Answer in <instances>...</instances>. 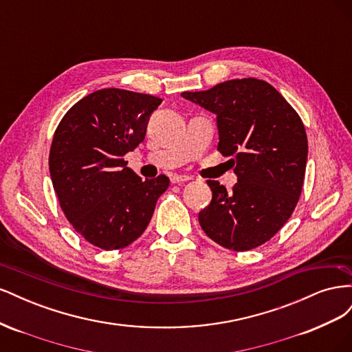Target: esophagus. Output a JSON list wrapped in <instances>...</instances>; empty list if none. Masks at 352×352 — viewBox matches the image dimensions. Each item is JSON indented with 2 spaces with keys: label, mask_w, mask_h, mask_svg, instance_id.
I'll return each mask as SVG.
<instances>
[{
  "label": "esophagus",
  "mask_w": 352,
  "mask_h": 352,
  "mask_svg": "<svg viewBox=\"0 0 352 352\" xmlns=\"http://www.w3.org/2000/svg\"><path fill=\"white\" fill-rule=\"evenodd\" d=\"M170 180H172V184H184V182H188V180H190L189 176H182V175H173L172 177H170Z\"/></svg>",
  "instance_id": "1"
}]
</instances>
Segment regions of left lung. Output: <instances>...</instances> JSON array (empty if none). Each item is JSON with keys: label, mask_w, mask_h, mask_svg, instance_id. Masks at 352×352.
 <instances>
[{"label": "left lung", "mask_w": 352, "mask_h": 352, "mask_svg": "<svg viewBox=\"0 0 352 352\" xmlns=\"http://www.w3.org/2000/svg\"><path fill=\"white\" fill-rule=\"evenodd\" d=\"M180 95L217 116V151L232 157L238 176L230 192L207 180L212 198L198 214L202 230L228 250L260 247L282 229L301 195L308 154L301 117L255 78Z\"/></svg>", "instance_id": "left-lung-1"}]
</instances>
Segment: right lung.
<instances>
[{
  "mask_svg": "<svg viewBox=\"0 0 352 352\" xmlns=\"http://www.w3.org/2000/svg\"><path fill=\"white\" fill-rule=\"evenodd\" d=\"M162 101L126 89L95 91L73 105L52 136L48 164L60 207L73 229L101 250L140 238L170 185L164 175L142 180L124 162Z\"/></svg>",
  "mask_w": 352,
  "mask_h": 352,
  "instance_id": "1",
  "label": "right lung"
}]
</instances>
